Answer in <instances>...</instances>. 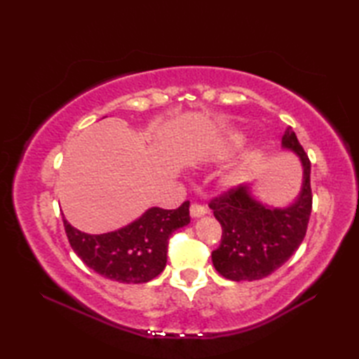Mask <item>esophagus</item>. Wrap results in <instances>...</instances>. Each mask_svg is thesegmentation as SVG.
<instances>
[{"instance_id":"34e87169","label":"esophagus","mask_w":359,"mask_h":359,"mask_svg":"<svg viewBox=\"0 0 359 359\" xmlns=\"http://www.w3.org/2000/svg\"><path fill=\"white\" fill-rule=\"evenodd\" d=\"M189 212H191L193 217H201L203 215H207L208 210L205 208L203 205H201V203H193L191 207H189Z\"/></svg>"}]
</instances>
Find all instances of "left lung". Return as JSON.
<instances>
[{"mask_svg":"<svg viewBox=\"0 0 359 359\" xmlns=\"http://www.w3.org/2000/svg\"><path fill=\"white\" fill-rule=\"evenodd\" d=\"M282 148L299 156L304 168L297 199L285 208H270L256 201L248 185L228 189L210 202L222 225L220 245L212 251L215 269L230 280H256L284 265L306 238L311 212L310 160L296 134L288 128Z\"/></svg>","mask_w":359,"mask_h":359,"instance_id":"1","label":"left lung"}]
</instances>
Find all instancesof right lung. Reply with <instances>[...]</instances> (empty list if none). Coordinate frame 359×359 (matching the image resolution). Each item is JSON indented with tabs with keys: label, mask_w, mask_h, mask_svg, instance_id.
I'll return each mask as SVG.
<instances>
[{
	"label": "right lung",
	"mask_w": 359,
	"mask_h": 359,
	"mask_svg": "<svg viewBox=\"0 0 359 359\" xmlns=\"http://www.w3.org/2000/svg\"><path fill=\"white\" fill-rule=\"evenodd\" d=\"M72 250L89 269L111 280L143 284L158 276L166 265L168 241L189 224V202L175 210L149 208L120 230L88 234L63 217Z\"/></svg>",
	"instance_id": "1"
}]
</instances>
